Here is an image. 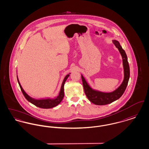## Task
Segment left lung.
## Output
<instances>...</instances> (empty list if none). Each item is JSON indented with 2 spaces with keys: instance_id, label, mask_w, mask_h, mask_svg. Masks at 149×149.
I'll return each mask as SVG.
<instances>
[{
  "instance_id": "1",
  "label": "left lung",
  "mask_w": 149,
  "mask_h": 149,
  "mask_svg": "<svg viewBox=\"0 0 149 149\" xmlns=\"http://www.w3.org/2000/svg\"><path fill=\"white\" fill-rule=\"evenodd\" d=\"M112 42L115 46L119 50V52H120L122 57L124 79L120 86L112 92H102L93 89L86 81L85 78L81 75V79L85 94L88 99L93 104L96 105H106L119 99L123 93L125 92L129 80L130 72L126 54L118 41L113 40Z\"/></svg>"
}]
</instances>
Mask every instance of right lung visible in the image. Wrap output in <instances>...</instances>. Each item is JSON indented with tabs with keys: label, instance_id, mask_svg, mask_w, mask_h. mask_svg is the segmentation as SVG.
<instances>
[{
	"label": "right lung",
	"instance_id": "1",
	"mask_svg": "<svg viewBox=\"0 0 149 149\" xmlns=\"http://www.w3.org/2000/svg\"><path fill=\"white\" fill-rule=\"evenodd\" d=\"M70 74V73L68 74L64 78L63 82L61 84V88H60V92L58 93V95L55 98H46V99H34V98L31 97L30 96H29V95L25 92V91L23 90V89L22 88L21 85V84L19 81L18 77H17V80H18V82L19 86L21 88L22 92L23 93V94L24 95L26 99H27L30 103H31L32 104H34L36 106L38 107L41 108L49 109V108H51L57 106L62 101L64 96V84H65V83L66 79L69 77Z\"/></svg>",
	"mask_w": 149,
	"mask_h": 149
}]
</instances>
